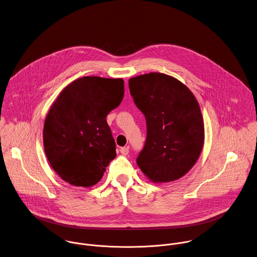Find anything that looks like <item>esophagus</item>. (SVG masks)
Wrapping results in <instances>:
<instances>
[{
  "label": "esophagus",
  "instance_id": "obj_1",
  "mask_svg": "<svg viewBox=\"0 0 257 257\" xmlns=\"http://www.w3.org/2000/svg\"><path fill=\"white\" fill-rule=\"evenodd\" d=\"M120 153H121L123 156H127V155L129 154V148H128V147L120 148Z\"/></svg>",
  "mask_w": 257,
  "mask_h": 257
}]
</instances>
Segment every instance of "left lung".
<instances>
[{"label":"left lung","instance_id":"1","mask_svg":"<svg viewBox=\"0 0 257 257\" xmlns=\"http://www.w3.org/2000/svg\"><path fill=\"white\" fill-rule=\"evenodd\" d=\"M130 94L147 122V140L137 158L142 172L155 183L187 174L204 143L198 100L181 81L151 72L129 79Z\"/></svg>","mask_w":257,"mask_h":257}]
</instances>
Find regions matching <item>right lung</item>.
Here are the masks:
<instances>
[{
    "label": "right lung",
    "mask_w": 257,
    "mask_h": 257,
    "mask_svg": "<svg viewBox=\"0 0 257 257\" xmlns=\"http://www.w3.org/2000/svg\"><path fill=\"white\" fill-rule=\"evenodd\" d=\"M124 96L122 78L85 76L68 84L52 104L44 123L47 158L63 181L92 187L116 157L106 115Z\"/></svg>",
    "instance_id": "obj_1"
}]
</instances>
